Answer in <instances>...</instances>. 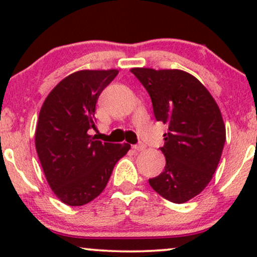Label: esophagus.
<instances>
[{
    "label": "esophagus",
    "instance_id": "esophagus-1",
    "mask_svg": "<svg viewBox=\"0 0 257 257\" xmlns=\"http://www.w3.org/2000/svg\"><path fill=\"white\" fill-rule=\"evenodd\" d=\"M133 149H134L135 151H143V150L146 149V146L144 145V144H138V145L133 146Z\"/></svg>",
    "mask_w": 257,
    "mask_h": 257
}]
</instances>
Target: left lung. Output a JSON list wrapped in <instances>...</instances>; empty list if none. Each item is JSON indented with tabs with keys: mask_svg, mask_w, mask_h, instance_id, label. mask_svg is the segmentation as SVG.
<instances>
[{
	"mask_svg": "<svg viewBox=\"0 0 257 257\" xmlns=\"http://www.w3.org/2000/svg\"><path fill=\"white\" fill-rule=\"evenodd\" d=\"M152 100L156 119L168 124L164 170L150 179L151 187L173 203L187 202L208 186L226 141L221 111L209 90L182 70H131Z\"/></svg>",
	"mask_w": 257,
	"mask_h": 257,
	"instance_id": "1",
	"label": "left lung"
}]
</instances>
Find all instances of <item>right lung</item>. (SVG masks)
I'll use <instances>...</instances> for the list:
<instances>
[{
  "mask_svg": "<svg viewBox=\"0 0 257 257\" xmlns=\"http://www.w3.org/2000/svg\"><path fill=\"white\" fill-rule=\"evenodd\" d=\"M118 70H81L53 88L41 107L35 145L47 182L61 202L89 203L104 191L128 144L101 143L95 129V105Z\"/></svg>",
  "mask_w": 257,
  "mask_h": 257,
  "instance_id": "add662e5",
  "label": "right lung"
}]
</instances>
